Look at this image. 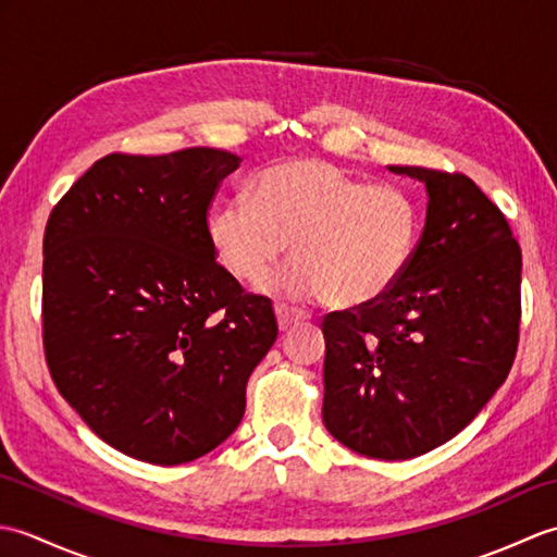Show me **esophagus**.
<instances>
[{"label":"esophagus","instance_id":"esophagus-1","mask_svg":"<svg viewBox=\"0 0 557 557\" xmlns=\"http://www.w3.org/2000/svg\"><path fill=\"white\" fill-rule=\"evenodd\" d=\"M275 315H277V325H280L282 333H285V330H289V327H294V325L304 323V321H309V315H306L304 311L289 309V306H282V304L275 306Z\"/></svg>","mask_w":557,"mask_h":557}]
</instances>
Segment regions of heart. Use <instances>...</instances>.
I'll use <instances>...</instances> for the list:
<instances>
[{
    "instance_id": "heart-1",
    "label": "heart",
    "mask_w": 557,
    "mask_h": 557,
    "mask_svg": "<svg viewBox=\"0 0 557 557\" xmlns=\"http://www.w3.org/2000/svg\"><path fill=\"white\" fill-rule=\"evenodd\" d=\"M218 263L242 285H260L289 244L297 263L270 282L287 299L366 309L407 275L421 242V212L395 186H371L325 160H285L256 176L210 215Z\"/></svg>"
}]
</instances>
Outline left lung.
Returning <instances> with one entry per match:
<instances>
[{"label":"left lung","instance_id":"obj_1","mask_svg":"<svg viewBox=\"0 0 557 557\" xmlns=\"http://www.w3.org/2000/svg\"><path fill=\"white\" fill-rule=\"evenodd\" d=\"M389 170L425 184V227L385 299L323 318V423L354 453L411 459L469 425L510 373L522 248L467 174Z\"/></svg>","mask_w":557,"mask_h":557}]
</instances>
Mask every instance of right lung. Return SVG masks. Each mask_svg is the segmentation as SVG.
<instances>
[{
    "instance_id": "add662e5",
    "label": "right lung",
    "mask_w": 557,
    "mask_h": 557,
    "mask_svg": "<svg viewBox=\"0 0 557 557\" xmlns=\"http://www.w3.org/2000/svg\"><path fill=\"white\" fill-rule=\"evenodd\" d=\"M239 162L218 148L112 152L47 220V369L92 433L150 465L227 441L277 339L272 301L246 292L208 239L212 198Z\"/></svg>"
}]
</instances>
